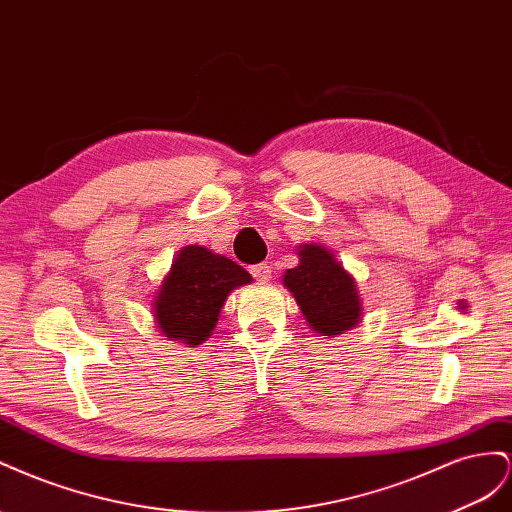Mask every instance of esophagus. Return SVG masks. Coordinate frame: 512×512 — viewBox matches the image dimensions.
Instances as JSON below:
<instances>
[{
	"instance_id": "1",
	"label": "esophagus",
	"mask_w": 512,
	"mask_h": 512,
	"mask_svg": "<svg viewBox=\"0 0 512 512\" xmlns=\"http://www.w3.org/2000/svg\"><path fill=\"white\" fill-rule=\"evenodd\" d=\"M251 274L259 283H268L272 279V268H270V264H257L251 268Z\"/></svg>"
}]
</instances>
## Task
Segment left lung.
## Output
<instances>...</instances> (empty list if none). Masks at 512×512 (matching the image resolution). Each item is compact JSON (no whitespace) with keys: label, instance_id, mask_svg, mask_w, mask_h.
<instances>
[{"label":"left lung","instance_id":"obj_1","mask_svg":"<svg viewBox=\"0 0 512 512\" xmlns=\"http://www.w3.org/2000/svg\"><path fill=\"white\" fill-rule=\"evenodd\" d=\"M300 264L283 274V285L296 298L304 319L321 337H337L360 324L362 304L354 276L326 246L302 244Z\"/></svg>","mask_w":512,"mask_h":512}]
</instances>
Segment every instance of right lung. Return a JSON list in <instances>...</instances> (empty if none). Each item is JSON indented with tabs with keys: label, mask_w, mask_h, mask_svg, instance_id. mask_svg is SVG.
<instances>
[{
	"label": "right lung",
	"mask_w": 512,
	"mask_h": 512,
	"mask_svg": "<svg viewBox=\"0 0 512 512\" xmlns=\"http://www.w3.org/2000/svg\"><path fill=\"white\" fill-rule=\"evenodd\" d=\"M251 281V274L236 261L199 244L184 246L175 255L154 298V317L160 332L186 345L208 341L227 296Z\"/></svg>",
	"instance_id": "1"
}]
</instances>
